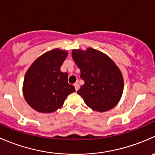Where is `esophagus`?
Listing matches in <instances>:
<instances>
[{"instance_id":"obj_1","label":"esophagus","mask_w":155,"mask_h":155,"mask_svg":"<svg viewBox=\"0 0 155 155\" xmlns=\"http://www.w3.org/2000/svg\"><path fill=\"white\" fill-rule=\"evenodd\" d=\"M74 87H75V89H76V91H77L79 90V83H78V82H76V83L74 84Z\"/></svg>"}]
</instances>
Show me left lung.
<instances>
[{
    "instance_id": "8db88e82",
    "label": "left lung",
    "mask_w": 155,
    "mask_h": 155,
    "mask_svg": "<svg viewBox=\"0 0 155 155\" xmlns=\"http://www.w3.org/2000/svg\"><path fill=\"white\" fill-rule=\"evenodd\" d=\"M72 57L85 84L77 91L88 107L105 112L116 106L121 97L124 81L113 61L98 50L73 49Z\"/></svg>"
}]
</instances>
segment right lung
Instances as JSON below:
<instances>
[{
	"label": "right lung",
	"mask_w": 155,
	"mask_h": 155,
	"mask_svg": "<svg viewBox=\"0 0 155 155\" xmlns=\"http://www.w3.org/2000/svg\"><path fill=\"white\" fill-rule=\"evenodd\" d=\"M68 56L55 48L37 59L26 73L23 84L25 101L40 112H54L62 107L70 94L76 91L68 83V74L60 68Z\"/></svg>",
	"instance_id": "add662e5"
}]
</instances>
